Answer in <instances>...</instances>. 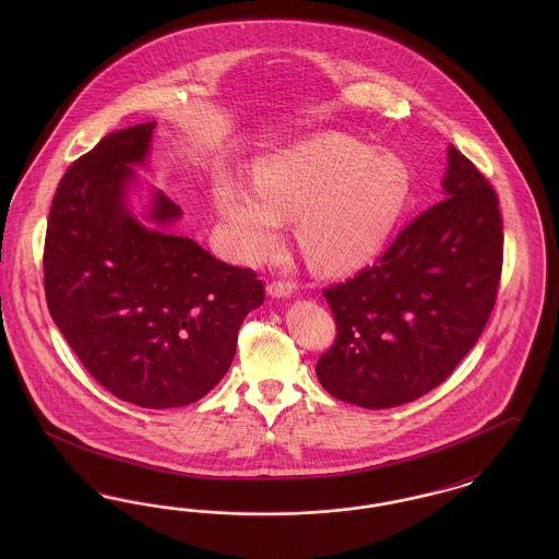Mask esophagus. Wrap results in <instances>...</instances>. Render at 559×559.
Listing matches in <instances>:
<instances>
[{"instance_id":"34e87169","label":"esophagus","mask_w":559,"mask_h":559,"mask_svg":"<svg viewBox=\"0 0 559 559\" xmlns=\"http://www.w3.org/2000/svg\"><path fill=\"white\" fill-rule=\"evenodd\" d=\"M267 293L272 297H289L293 293V283H289V281H272L267 285Z\"/></svg>"}]
</instances>
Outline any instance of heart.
Segmentation results:
<instances>
[{"label":"heart","mask_w":559,"mask_h":559,"mask_svg":"<svg viewBox=\"0 0 559 559\" xmlns=\"http://www.w3.org/2000/svg\"><path fill=\"white\" fill-rule=\"evenodd\" d=\"M258 190L219 180L215 203L240 253L266 258L281 217L297 219L308 264L326 274L367 264L394 230L411 194V171L394 155L326 133L264 160Z\"/></svg>","instance_id":"heart-1"}]
</instances>
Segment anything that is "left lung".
<instances>
[{
    "mask_svg": "<svg viewBox=\"0 0 559 559\" xmlns=\"http://www.w3.org/2000/svg\"><path fill=\"white\" fill-rule=\"evenodd\" d=\"M447 199L408 222L372 266L326 287L337 335L320 385L365 408H392L440 385L476 346L503 270V219L486 176L454 146Z\"/></svg>",
    "mask_w": 559,
    "mask_h": 559,
    "instance_id": "1",
    "label": "left lung"
}]
</instances>
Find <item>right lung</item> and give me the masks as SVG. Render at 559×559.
Returning <instances> with one entry per match:
<instances>
[{
    "label": "right lung",
    "mask_w": 559,
    "mask_h": 559,
    "mask_svg": "<svg viewBox=\"0 0 559 559\" xmlns=\"http://www.w3.org/2000/svg\"><path fill=\"white\" fill-rule=\"evenodd\" d=\"M155 123L105 135L73 160L53 194L44 289L81 365L117 399L146 408L203 399L226 374L245 317L264 304L251 267L230 266L165 233L182 210L155 194L157 230L126 210L130 163H142Z\"/></svg>",
    "instance_id": "add662e5"
}]
</instances>
